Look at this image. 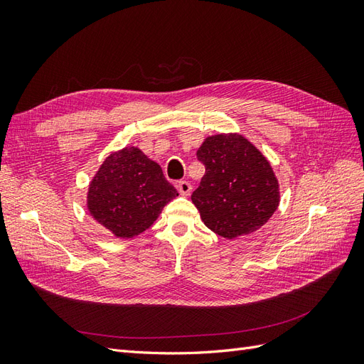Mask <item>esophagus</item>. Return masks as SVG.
Listing matches in <instances>:
<instances>
[{
	"label": "esophagus",
	"mask_w": 364,
	"mask_h": 364,
	"mask_svg": "<svg viewBox=\"0 0 364 364\" xmlns=\"http://www.w3.org/2000/svg\"><path fill=\"white\" fill-rule=\"evenodd\" d=\"M178 190H179V193H181V196H190L191 194V183L190 182H186V181H181L179 183H178Z\"/></svg>",
	"instance_id": "obj_1"
}]
</instances>
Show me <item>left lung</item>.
Segmentation results:
<instances>
[{
  "mask_svg": "<svg viewBox=\"0 0 364 364\" xmlns=\"http://www.w3.org/2000/svg\"><path fill=\"white\" fill-rule=\"evenodd\" d=\"M205 176L191 200L208 229L226 240L255 232L281 200L270 161L240 134L206 136L197 150Z\"/></svg>",
  "mask_w": 364,
  "mask_h": 364,
  "instance_id": "left-lung-1",
  "label": "left lung"
}]
</instances>
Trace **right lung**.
Returning <instances> with one entry per match:
<instances>
[{
  "mask_svg": "<svg viewBox=\"0 0 364 364\" xmlns=\"http://www.w3.org/2000/svg\"><path fill=\"white\" fill-rule=\"evenodd\" d=\"M176 196L159 164L130 146L112 151L98 167L87 185L86 208L109 234L129 240L155 223Z\"/></svg>",
  "mask_w": 364,
  "mask_h": 364,
  "instance_id": "right-lung-1",
  "label": "right lung"
}]
</instances>
